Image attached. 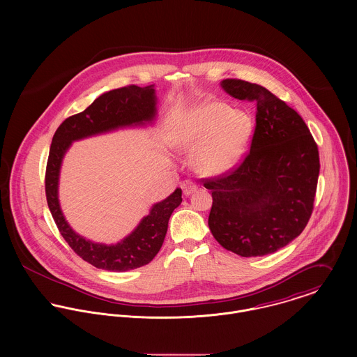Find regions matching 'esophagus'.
Instances as JSON below:
<instances>
[{"label": "esophagus", "mask_w": 357, "mask_h": 357, "mask_svg": "<svg viewBox=\"0 0 357 357\" xmlns=\"http://www.w3.org/2000/svg\"><path fill=\"white\" fill-rule=\"evenodd\" d=\"M183 190H184V194H185V195H190V194H192L194 191H197V184H195L194 181H191V180H185V181L183 183Z\"/></svg>", "instance_id": "34e87169"}]
</instances>
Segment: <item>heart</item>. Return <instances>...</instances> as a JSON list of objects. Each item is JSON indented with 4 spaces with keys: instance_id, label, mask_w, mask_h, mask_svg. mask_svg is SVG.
<instances>
[{
    "instance_id": "b5f03b06",
    "label": "heart",
    "mask_w": 357,
    "mask_h": 357,
    "mask_svg": "<svg viewBox=\"0 0 357 357\" xmlns=\"http://www.w3.org/2000/svg\"><path fill=\"white\" fill-rule=\"evenodd\" d=\"M255 132L252 116L222 102H207L177 123L176 147L194 153L192 165L204 176H221L245 158Z\"/></svg>"
}]
</instances>
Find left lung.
<instances>
[{
    "instance_id": "left-lung-1",
    "label": "left lung",
    "mask_w": 357,
    "mask_h": 357,
    "mask_svg": "<svg viewBox=\"0 0 357 357\" xmlns=\"http://www.w3.org/2000/svg\"><path fill=\"white\" fill-rule=\"evenodd\" d=\"M235 99L255 102L250 153L229 173L204 181L213 204L208 228L227 250L272 255L306 227L320 170L317 146L300 114L261 85L224 79Z\"/></svg>"
}]
</instances>
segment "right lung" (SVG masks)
<instances>
[{"mask_svg": "<svg viewBox=\"0 0 357 357\" xmlns=\"http://www.w3.org/2000/svg\"><path fill=\"white\" fill-rule=\"evenodd\" d=\"M156 116L153 85H136L102 93L85 111L68 116L54 132L45 173V194L52 217L68 246L84 261L112 272L140 268L153 261L162 248L169 218L181 204V190L177 188L162 202L153 204L136 229L116 245L95 243L73 231L66 221L57 197L59 174L64 153L75 140L111 132L126 126H140Z\"/></svg>", "mask_w": 357, "mask_h": 357, "instance_id": "add662e5", "label": "right lung"}]
</instances>
